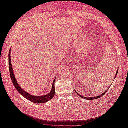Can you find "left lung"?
<instances>
[{
	"mask_svg": "<svg viewBox=\"0 0 128 128\" xmlns=\"http://www.w3.org/2000/svg\"><path fill=\"white\" fill-rule=\"evenodd\" d=\"M117 70V72H116V75H115V76H116V75H117V73H118V71ZM76 92V91H75ZM107 91H104V92H103L102 94H100V95H99V96H94V97H89V98H88V97H85V96H80V94H79L78 93H77L76 92V93H77V94H78L79 96H80L81 98H84V99H88V100H94V99H98V98H99L100 96H102L104 94H105V93Z\"/></svg>",
	"mask_w": 128,
	"mask_h": 128,
	"instance_id": "1",
	"label": "left lung"
}]
</instances>
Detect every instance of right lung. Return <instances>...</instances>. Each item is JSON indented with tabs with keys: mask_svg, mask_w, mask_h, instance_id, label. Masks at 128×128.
Returning a JSON list of instances; mask_svg holds the SVG:
<instances>
[{
	"mask_svg": "<svg viewBox=\"0 0 128 128\" xmlns=\"http://www.w3.org/2000/svg\"><path fill=\"white\" fill-rule=\"evenodd\" d=\"M10 49L9 51V54H8V66H9V70H10V76L12 81L13 84L15 88H16L18 91L20 93V94L23 96H24V98L28 99L29 101L33 102L34 103H38V104H42V103H44L49 101L50 100H51L53 98V96H54L55 94V88H54V82H55V80H54L53 84H52V87L51 88V91L49 94L46 95L42 96H32L29 94L28 92H26L24 91L23 89L21 88L20 86L18 84V82H16V80L15 78V76L14 75V72L13 70L12 66L11 64V59H10Z\"/></svg>",
	"mask_w": 128,
	"mask_h": 128,
	"instance_id": "add662e5",
	"label": "right lung"
}]
</instances>
